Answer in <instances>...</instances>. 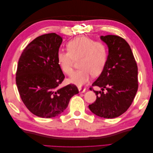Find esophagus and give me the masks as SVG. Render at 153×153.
Here are the masks:
<instances>
[{"instance_id":"1","label":"esophagus","mask_w":153,"mask_h":153,"mask_svg":"<svg viewBox=\"0 0 153 153\" xmlns=\"http://www.w3.org/2000/svg\"><path fill=\"white\" fill-rule=\"evenodd\" d=\"M78 91H79L80 93H84V92H85V89H83V88L79 87L78 88Z\"/></svg>"}]
</instances>
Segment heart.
I'll list each match as a JSON object with an SVG mask.
<instances>
[{
  "instance_id": "heart-1",
  "label": "heart",
  "mask_w": 153,
  "mask_h": 153,
  "mask_svg": "<svg viewBox=\"0 0 153 153\" xmlns=\"http://www.w3.org/2000/svg\"><path fill=\"white\" fill-rule=\"evenodd\" d=\"M67 51L59 50L57 57L62 71L70 76L75 61H79V70L75 72L69 82L78 87L89 82L91 75L97 76L102 73L108 58L106 45L87 36H78L69 41Z\"/></svg>"
}]
</instances>
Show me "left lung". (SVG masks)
<instances>
[{"instance_id":"8db88e82","label":"left lung","mask_w":153,"mask_h":153,"mask_svg":"<svg viewBox=\"0 0 153 153\" xmlns=\"http://www.w3.org/2000/svg\"><path fill=\"white\" fill-rule=\"evenodd\" d=\"M108 45V55L105 68L92 86L101 88L96 91V100L89 105L99 117H117L129 108L138 90V68L131 49L126 41L115 35L101 36Z\"/></svg>"}]
</instances>
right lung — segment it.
Here are the masks:
<instances>
[{"label": "right lung", "mask_w": 153, "mask_h": 153, "mask_svg": "<svg viewBox=\"0 0 153 153\" xmlns=\"http://www.w3.org/2000/svg\"><path fill=\"white\" fill-rule=\"evenodd\" d=\"M62 41L55 33L37 37L18 61L16 84L20 98L30 112L40 117L61 114L71 97L79 92L74 84L59 87L65 78L57 57Z\"/></svg>", "instance_id": "1"}]
</instances>
